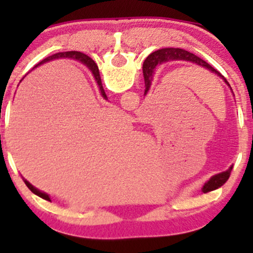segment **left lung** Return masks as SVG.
<instances>
[{
	"label": "left lung",
	"mask_w": 253,
	"mask_h": 253,
	"mask_svg": "<svg viewBox=\"0 0 253 253\" xmlns=\"http://www.w3.org/2000/svg\"><path fill=\"white\" fill-rule=\"evenodd\" d=\"M178 60L188 61V62L196 63V65L201 66V67L207 68V70L211 71V72L215 73L218 77H220L229 86H230V84H229L228 81L224 78V76H221L218 71L214 70L209 63H207L205 60H202L201 57L196 56L195 53L188 52V51L182 50V48L167 47V48H160V50H157L154 51V52H152L149 56H148L147 60L144 61V63H143V76H144V81H145L144 93L147 94L148 90H149L150 83H152V79H153V73H154V68L157 67L158 65H160V63L163 62H169V61H178ZM231 169H233V168L228 169L226 171L220 172V174L214 175L213 177L209 178L208 182H206L205 186H203L202 188L203 192L206 193V192H209V191L216 190V188L220 187L221 185H224V183L226 182V180L229 178V176H230Z\"/></svg>",
	"instance_id": "left-lung-1"
}]
</instances>
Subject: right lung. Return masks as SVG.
I'll return each mask as SVG.
<instances>
[{
	"label": "right lung",
	"mask_w": 253,
	"mask_h": 253,
	"mask_svg": "<svg viewBox=\"0 0 253 253\" xmlns=\"http://www.w3.org/2000/svg\"><path fill=\"white\" fill-rule=\"evenodd\" d=\"M55 58H72V60H78V61H81L82 63H84V65H86V67H88L89 70L91 71V73H93V75H94V78H95V81L98 82L99 86H100L101 94H103L104 98L106 99V94H105V91H104L103 85H101V79H100V75H99L98 66H96V63L94 62V61L91 60V58L89 57V56L84 55V53H82V52H78V51H66V52H58V53H55V55L48 56V57L44 58V60H42V62L38 63V65H35L34 68L38 67V66H39V65H42V63L47 62V61L55 60ZM24 182H25V185H27V187L29 188V190L32 191L33 193H35V195L39 196V197L44 198V200L50 201V197H48V195H46V193L42 192V191H39V190H38V188H35L34 186L30 185V183L28 182L27 180H24Z\"/></svg>",
	"instance_id": "add662e5"
}]
</instances>
